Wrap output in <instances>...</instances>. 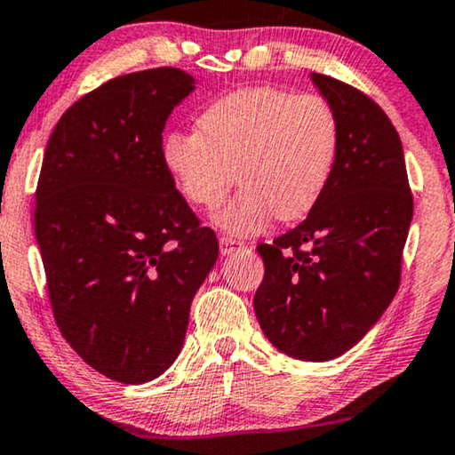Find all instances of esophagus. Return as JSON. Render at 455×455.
<instances>
[{
    "label": "esophagus",
    "mask_w": 455,
    "mask_h": 455,
    "mask_svg": "<svg viewBox=\"0 0 455 455\" xmlns=\"http://www.w3.org/2000/svg\"><path fill=\"white\" fill-rule=\"evenodd\" d=\"M220 248H221V254H234L238 251H244L246 244L242 240L232 238V235H221Z\"/></svg>",
    "instance_id": "esophagus-1"
}]
</instances>
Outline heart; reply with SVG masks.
<instances>
[{
	"label": "heart",
	"instance_id": "obj_1",
	"mask_svg": "<svg viewBox=\"0 0 455 455\" xmlns=\"http://www.w3.org/2000/svg\"><path fill=\"white\" fill-rule=\"evenodd\" d=\"M339 148V124L319 95L254 86L217 99L198 117V132H170L161 161L195 207L215 209L235 182L242 190L215 215L217 226L251 235L300 220L319 203Z\"/></svg>",
	"mask_w": 455,
	"mask_h": 455
}]
</instances>
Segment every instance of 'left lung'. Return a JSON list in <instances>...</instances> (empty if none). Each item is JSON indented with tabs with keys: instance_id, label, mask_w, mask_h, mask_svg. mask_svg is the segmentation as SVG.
<instances>
[{
	"instance_id": "8db88e82",
	"label": "left lung",
	"mask_w": 455,
	"mask_h": 455,
	"mask_svg": "<svg viewBox=\"0 0 455 455\" xmlns=\"http://www.w3.org/2000/svg\"><path fill=\"white\" fill-rule=\"evenodd\" d=\"M310 78L338 116V159L307 220L257 246L254 313L279 352L323 363L356 346L394 300L414 201L387 114L338 78Z\"/></svg>"
}]
</instances>
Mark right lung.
<instances>
[{
	"label": "right lung",
	"mask_w": 455,
	"mask_h": 455,
	"mask_svg": "<svg viewBox=\"0 0 455 455\" xmlns=\"http://www.w3.org/2000/svg\"><path fill=\"white\" fill-rule=\"evenodd\" d=\"M192 91L178 68L111 78L68 108L43 157L35 234L55 323L120 383L173 364L220 254L161 161L167 117Z\"/></svg>",
	"instance_id": "1"
}]
</instances>
